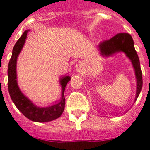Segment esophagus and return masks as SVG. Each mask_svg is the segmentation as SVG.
Returning a JSON list of instances; mask_svg holds the SVG:
<instances>
[{
    "label": "esophagus",
    "mask_w": 150,
    "mask_h": 150,
    "mask_svg": "<svg viewBox=\"0 0 150 150\" xmlns=\"http://www.w3.org/2000/svg\"><path fill=\"white\" fill-rule=\"evenodd\" d=\"M76 71L78 73H81L83 71V65L81 63H78L76 65Z\"/></svg>",
    "instance_id": "1"
}]
</instances>
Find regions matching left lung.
I'll list each match as a JSON object with an SVG mask.
<instances>
[{
  "instance_id": "1",
  "label": "left lung",
  "mask_w": 150,
  "mask_h": 150,
  "mask_svg": "<svg viewBox=\"0 0 150 150\" xmlns=\"http://www.w3.org/2000/svg\"><path fill=\"white\" fill-rule=\"evenodd\" d=\"M98 50L104 58L113 56L118 52H124L131 61L136 78V101L142 90V76L139 59L134 47V42L131 35L129 33H118L111 39L100 42L98 45Z\"/></svg>"
}]
</instances>
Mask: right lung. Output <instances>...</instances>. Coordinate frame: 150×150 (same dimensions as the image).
Segmentation results:
<instances>
[{"mask_svg":"<svg viewBox=\"0 0 150 150\" xmlns=\"http://www.w3.org/2000/svg\"><path fill=\"white\" fill-rule=\"evenodd\" d=\"M28 31L29 30H26L24 32L22 35L17 41L13 48L12 56L9 61L8 69V91L10 94L11 98L17 108L26 118L36 122H46L59 118L63 114L65 108L64 91L66 86L70 81L71 77L69 76H61V78L59 79V83L62 88L60 100L58 102L55 103L54 105H50L47 107L37 106L21 91L17 81V59L25 43L27 33Z\"/></svg>","mask_w":150,"mask_h":150,"instance_id":"add662e5","label":"right lung"}]
</instances>
